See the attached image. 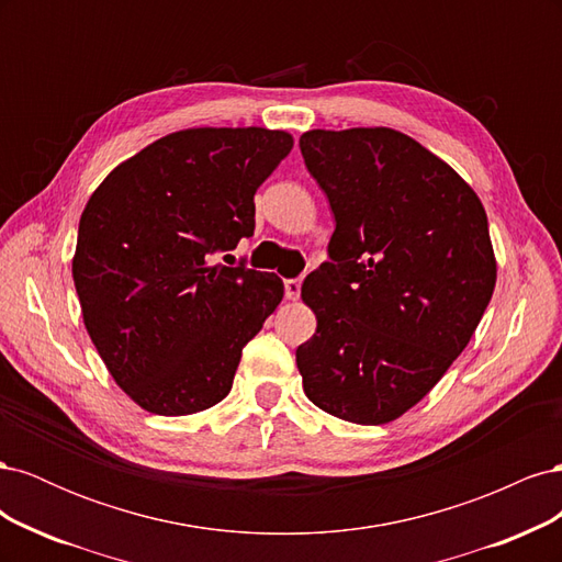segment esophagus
<instances>
[{
    "mask_svg": "<svg viewBox=\"0 0 562 562\" xmlns=\"http://www.w3.org/2000/svg\"><path fill=\"white\" fill-rule=\"evenodd\" d=\"M283 288H285L288 300H297L300 291H302V279H288V281H283Z\"/></svg>",
    "mask_w": 562,
    "mask_h": 562,
    "instance_id": "1",
    "label": "esophagus"
}]
</instances>
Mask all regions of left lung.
I'll use <instances>...</instances> for the list:
<instances>
[{
	"label": "left lung",
	"instance_id": "obj_1",
	"mask_svg": "<svg viewBox=\"0 0 562 562\" xmlns=\"http://www.w3.org/2000/svg\"><path fill=\"white\" fill-rule=\"evenodd\" d=\"M304 166L335 215L328 262L304 279L316 333L295 351L307 398L386 424L446 375L495 291L481 199L394 128L307 131Z\"/></svg>",
	"mask_w": 562,
	"mask_h": 562
}]
</instances>
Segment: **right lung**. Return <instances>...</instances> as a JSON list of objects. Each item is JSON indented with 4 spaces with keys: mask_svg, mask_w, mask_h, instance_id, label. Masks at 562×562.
Instances as JSON below:
<instances>
[{
    "mask_svg": "<svg viewBox=\"0 0 562 562\" xmlns=\"http://www.w3.org/2000/svg\"><path fill=\"white\" fill-rule=\"evenodd\" d=\"M293 147L285 131L187 128L119 164L79 220L72 260L83 326L147 413L223 401L283 281L223 266L255 229V192ZM232 265V262H231Z\"/></svg>",
    "mask_w": 562,
    "mask_h": 562,
    "instance_id": "obj_1",
    "label": "right lung"
}]
</instances>
